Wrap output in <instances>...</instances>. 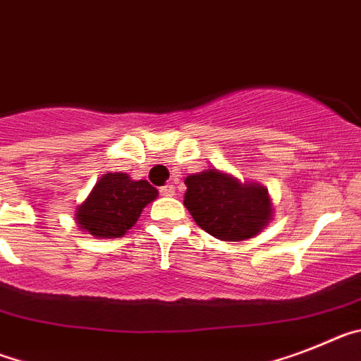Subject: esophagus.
I'll return each instance as SVG.
<instances>
[{"instance_id": "34e87169", "label": "esophagus", "mask_w": 361, "mask_h": 361, "mask_svg": "<svg viewBox=\"0 0 361 361\" xmlns=\"http://www.w3.org/2000/svg\"><path fill=\"white\" fill-rule=\"evenodd\" d=\"M159 192H161L163 196H174V192H176V190H174V185H165V187H161V189H159Z\"/></svg>"}]
</instances>
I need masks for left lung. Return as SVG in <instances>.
Instances as JSON below:
<instances>
[{
	"instance_id": "1",
	"label": "left lung",
	"mask_w": 361,
	"mask_h": 361,
	"mask_svg": "<svg viewBox=\"0 0 361 361\" xmlns=\"http://www.w3.org/2000/svg\"><path fill=\"white\" fill-rule=\"evenodd\" d=\"M183 205L205 233L221 241L255 238L272 219L267 187L256 181L241 183L233 174L205 169L185 178Z\"/></svg>"
}]
</instances>
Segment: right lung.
<instances>
[{"mask_svg":"<svg viewBox=\"0 0 361 361\" xmlns=\"http://www.w3.org/2000/svg\"><path fill=\"white\" fill-rule=\"evenodd\" d=\"M158 198L147 180H133L125 172H106L96 181L85 202L76 207V224L94 238H120Z\"/></svg>","mask_w":361,"mask_h":361,"instance_id":"1","label":"right lung"}]
</instances>
